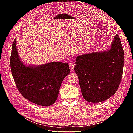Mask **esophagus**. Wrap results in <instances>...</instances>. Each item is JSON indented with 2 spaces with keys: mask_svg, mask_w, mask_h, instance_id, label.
<instances>
[{
  "mask_svg": "<svg viewBox=\"0 0 133 133\" xmlns=\"http://www.w3.org/2000/svg\"><path fill=\"white\" fill-rule=\"evenodd\" d=\"M74 66H75V65L73 63H69V67H70V70H71V71H73V70H74Z\"/></svg>",
  "mask_w": 133,
  "mask_h": 133,
  "instance_id": "1",
  "label": "esophagus"
}]
</instances>
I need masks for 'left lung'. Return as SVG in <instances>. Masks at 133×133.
Instances as JSON below:
<instances>
[{
	"instance_id": "8db88e82",
	"label": "left lung",
	"mask_w": 133,
	"mask_h": 133,
	"mask_svg": "<svg viewBox=\"0 0 133 133\" xmlns=\"http://www.w3.org/2000/svg\"><path fill=\"white\" fill-rule=\"evenodd\" d=\"M124 58V51L117 34L109 50L77 56L74 70L84 99L101 102L116 92L122 77Z\"/></svg>"
}]
</instances>
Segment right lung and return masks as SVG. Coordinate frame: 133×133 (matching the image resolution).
<instances>
[{"label": "right lung", "mask_w": 133, "mask_h": 133, "mask_svg": "<svg viewBox=\"0 0 133 133\" xmlns=\"http://www.w3.org/2000/svg\"><path fill=\"white\" fill-rule=\"evenodd\" d=\"M14 41L10 66L14 80L26 99L38 105L49 106L57 99L62 81L69 74L67 63L53 62L37 66H26L21 61Z\"/></svg>", "instance_id": "1"}]
</instances>
